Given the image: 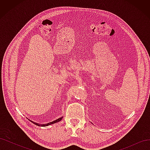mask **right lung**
<instances>
[{
    "mask_svg": "<svg viewBox=\"0 0 150 150\" xmlns=\"http://www.w3.org/2000/svg\"><path fill=\"white\" fill-rule=\"evenodd\" d=\"M62 117H63L61 116V117H59V118H58V119H57V120H54V121H52V122H48V123H46V124H39V123H38V122H34V121H31V120H29L28 118V119L29 121H30L32 122H33V124H34V125H37V126H49V125H52V124H54V123H56V122L61 121V120L62 119Z\"/></svg>",
    "mask_w": 150,
    "mask_h": 150,
    "instance_id": "add662e5",
    "label": "right lung"
}]
</instances>
